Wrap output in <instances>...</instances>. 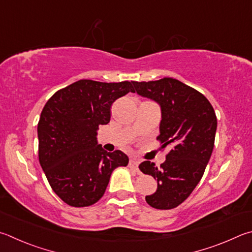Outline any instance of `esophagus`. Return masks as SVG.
Segmentation results:
<instances>
[{
  "label": "esophagus",
  "mask_w": 252,
  "mask_h": 252,
  "mask_svg": "<svg viewBox=\"0 0 252 252\" xmlns=\"http://www.w3.org/2000/svg\"><path fill=\"white\" fill-rule=\"evenodd\" d=\"M129 166L131 167V168H133L134 171H136V172H139V161H136V159H130V162H129Z\"/></svg>",
  "instance_id": "34e87169"
}]
</instances>
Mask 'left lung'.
I'll use <instances>...</instances> for the list:
<instances>
[{
    "label": "left lung",
    "instance_id": "8db88e82",
    "mask_svg": "<svg viewBox=\"0 0 252 252\" xmlns=\"http://www.w3.org/2000/svg\"><path fill=\"white\" fill-rule=\"evenodd\" d=\"M132 82L136 94L161 107L158 140L162 149L170 148L159 167L150 161L139 165L141 172L158 180L157 191L145 196V200L157 209L175 208L189 197L204 175L214 149L216 114L204 94L177 79Z\"/></svg>",
    "mask_w": 252,
    "mask_h": 252
}]
</instances>
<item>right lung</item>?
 Returning <instances> with one entry per match:
<instances>
[{"label":"right lung","mask_w":252,"mask_h":252,"mask_svg":"<svg viewBox=\"0 0 252 252\" xmlns=\"http://www.w3.org/2000/svg\"><path fill=\"white\" fill-rule=\"evenodd\" d=\"M133 82L81 79L55 93L43 108L37 126L38 158L49 185L72 207L94 205L102 197L118 166L129 158L98 144L99 126L110 122L111 106Z\"/></svg>","instance_id":"right-lung-1"}]
</instances>
